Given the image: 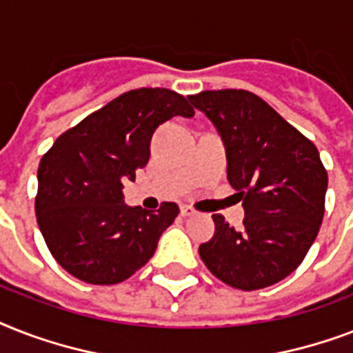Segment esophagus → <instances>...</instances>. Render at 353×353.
Listing matches in <instances>:
<instances>
[{
  "instance_id": "34e87169",
  "label": "esophagus",
  "mask_w": 353,
  "mask_h": 353,
  "mask_svg": "<svg viewBox=\"0 0 353 353\" xmlns=\"http://www.w3.org/2000/svg\"><path fill=\"white\" fill-rule=\"evenodd\" d=\"M194 212H196V210H194L192 207H188V205H183L181 207V216H185V218H187V216H194Z\"/></svg>"
}]
</instances>
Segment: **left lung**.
Listing matches in <instances>:
<instances>
[{
  "mask_svg": "<svg viewBox=\"0 0 353 353\" xmlns=\"http://www.w3.org/2000/svg\"><path fill=\"white\" fill-rule=\"evenodd\" d=\"M188 101L212 121L227 152V179L243 198V229L214 214L199 256L236 290L273 285L295 271L323 223L328 174L317 146L245 90L201 91Z\"/></svg>",
  "mask_w": 353,
  "mask_h": 353,
  "instance_id": "left-lung-1",
  "label": "left lung"
}]
</instances>
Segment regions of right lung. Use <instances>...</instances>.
<instances>
[{
    "mask_svg": "<svg viewBox=\"0 0 353 353\" xmlns=\"http://www.w3.org/2000/svg\"><path fill=\"white\" fill-rule=\"evenodd\" d=\"M176 115H194L176 91H126L62 133L41 157L36 220L54 260L74 279L119 284L154 256L179 207H128L122 188L148 163L155 128Z\"/></svg>",
    "mask_w": 353,
    "mask_h": 353,
    "instance_id": "right-lung-1",
    "label": "right lung"
}]
</instances>
